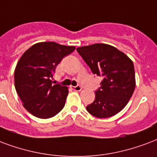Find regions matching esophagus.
Masks as SVG:
<instances>
[{"label":"esophagus","mask_w":157,"mask_h":157,"mask_svg":"<svg viewBox=\"0 0 157 157\" xmlns=\"http://www.w3.org/2000/svg\"><path fill=\"white\" fill-rule=\"evenodd\" d=\"M72 89H73L74 90H76V91H81V89H82V87H81V86L77 85L76 86H72Z\"/></svg>","instance_id":"34e87169"}]
</instances>
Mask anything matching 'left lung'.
Segmentation results:
<instances>
[{
	"instance_id": "obj_1",
	"label": "left lung",
	"mask_w": 157,
	"mask_h": 157,
	"mask_svg": "<svg viewBox=\"0 0 157 157\" xmlns=\"http://www.w3.org/2000/svg\"><path fill=\"white\" fill-rule=\"evenodd\" d=\"M76 51L93 74L103 77L100 87L95 90L94 102L86 106L87 111L100 118L115 115L126 106L134 91L132 60L116 48L105 44L81 47Z\"/></svg>"
}]
</instances>
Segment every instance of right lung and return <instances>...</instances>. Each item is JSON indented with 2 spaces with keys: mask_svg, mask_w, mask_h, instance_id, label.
<instances>
[{
  "mask_svg": "<svg viewBox=\"0 0 157 157\" xmlns=\"http://www.w3.org/2000/svg\"><path fill=\"white\" fill-rule=\"evenodd\" d=\"M75 50L54 42L39 43L29 48L19 60L15 70V86L26 109L39 118L59 113L68 94L67 86L52 85L57 66Z\"/></svg>",
  "mask_w": 157,
  "mask_h": 157,
  "instance_id": "right-lung-1",
  "label": "right lung"
}]
</instances>
